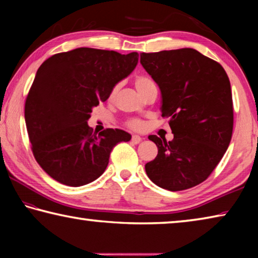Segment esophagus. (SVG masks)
<instances>
[{
	"instance_id": "1",
	"label": "esophagus",
	"mask_w": 258,
	"mask_h": 258,
	"mask_svg": "<svg viewBox=\"0 0 258 258\" xmlns=\"http://www.w3.org/2000/svg\"><path fill=\"white\" fill-rule=\"evenodd\" d=\"M142 141V138L139 137V135H133L132 137V142L135 143V145H138V143H140Z\"/></svg>"
}]
</instances>
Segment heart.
<instances>
[{
	"label": "heart",
	"mask_w": 258,
	"mask_h": 258,
	"mask_svg": "<svg viewBox=\"0 0 258 258\" xmlns=\"http://www.w3.org/2000/svg\"><path fill=\"white\" fill-rule=\"evenodd\" d=\"M134 85H135V89H137V91L142 98H145L152 89H155L156 87L154 81H152L150 77L143 76V75L138 76L137 78H135ZM118 90H119V85L113 86L112 90L110 91V94H109V99H111V100L115 99L117 92H118ZM127 125H128V127H131L132 130H137V131L142 130L143 126H145L143 121H141L140 119H131L127 123Z\"/></svg>",
	"instance_id": "heart-1"
}]
</instances>
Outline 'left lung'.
<instances>
[{
  "label": "left lung",
  "instance_id": "obj_1",
  "mask_svg": "<svg viewBox=\"0 0 258 258\" xmlns=\"http://www.w3.org/2000/svg\"><path fill=\"white\" fill-rule=\"evenodd\" d=\"M140 62L159 86L161 116L169 117L172 141L149 140L158 155L146 164L150 180L181 191L211 175L230 145L233 104L229 77L220 63L197 50L142 53Z\"/></svg>",
  "mask_w": 258,
  "mask_h": 258
}]
</instances>
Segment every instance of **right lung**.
<instances>
[{"instance_id": "obj_1", "label": "right lung", "mask_w": 258, "mask_h": 258, "mask_svg": "<svg viewBox=\"0 0 258 258\" xmlns=\"http://www.w3.org/2000/svg\"><path fill=\"white\" fill-rule=\"evenodd\" d=\"M138 61V52L78 47L50 56L38 68L25 120L35 159L55 181L69 186L93 182L106 171L112 148L132 138L118 128L93 134L87 120Z\"/></svg>"}]
</instances>
